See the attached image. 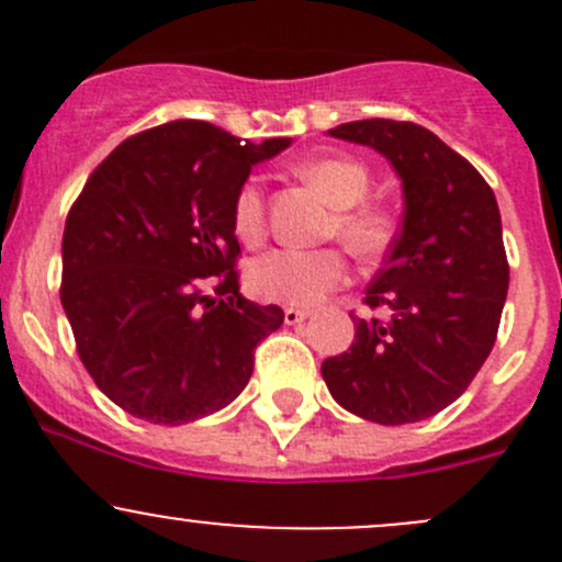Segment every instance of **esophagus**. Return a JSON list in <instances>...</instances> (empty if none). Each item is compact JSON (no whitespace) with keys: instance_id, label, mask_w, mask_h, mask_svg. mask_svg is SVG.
<instances>
[{"instance_id":"esophagus-1","label":"esophagus","mask_w":562,"mask_h":562,"mask_svg":"<svg viewBox=\"0 0 562 562\" xmlns=\"http://www.w3.org/2000/svg\"><path fill=\"white\" fill-rule=\"evenodd\" d=\"M310 310H302V307H285V323L288 326H296V323L307 321Z\"/></svg>"}]
</instances>
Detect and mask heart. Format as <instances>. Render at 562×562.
Segmentation results:
<instances>
[{
	"label": "heart",
	"mask_w": 562,
	"mask_h": 562,
	"mask_svg": "<svg viewBox=\"0 0 562 562\" xmlns=\"http://www.w3.org/2000/svg\"><path fill=\"white\" fill-rule=\"evenodd\" d=\"M302 176L339 209L331 231L353 252L375 255L386 247L391 236L389 214L361 203L370 190V171L364 162L353 157H317L304 162ZM234 228L245 245H258L266 236V198L258 181H249L236 195ZM247 280L260 299L307 307L348 280V258L337 247H277L249 263Z\"/></svg>",
	"instance_id": "heart-1"
}]
</instances>
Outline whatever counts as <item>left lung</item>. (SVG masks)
<instances>
[{"mask_svg": "<svg viewBox=\"0 0 562 562\" xmlns=\"http://www.w3.org/2000/svg\"><path fill=\"white\" fill-rule=\"evenodd\" d=\"M328 135L381 151L405 212L364 296L389 317H353L356 339L323 361V381L367 422H422L470 386L495 345L508 293L501 209L484 176L422 124L361 119Z\"/></svg>", "mask_w": 562, "mask_h": 562, "instance_id": "obj_1", "label": "left lung"}]
</instances>
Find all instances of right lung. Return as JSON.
I'll return each mask as SVG.
<instances>
[{"mask_svg":"<svg viewBox=\"0 0 562 562\" xmlns=\"http://www.w3.org/2000/svg\"><path fill=\"white\" fill-rule=\"evenodd\" d=\"M288 146L176 119L122 140L72 203L61 307L92 381L130 416L179 427L247 386L285 313L239 293L234 203Z\"/></svg>","mask_w":562,"mask_h":562,"instance_id":"right-lung-1","label":"right lung"}]
</instances>
